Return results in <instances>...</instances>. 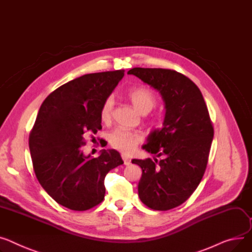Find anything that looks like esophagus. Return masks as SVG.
<instances>
[{
	"label": "esophagus",
	"instance_id": "34e87169",
	"mask_svg": "<svg viewBox=\"0 0 252 252\" xmlns=\"http://www.w3.org/2000/svg\"><path fill=\"white\" fill-rule=\"evenodd\" d=\"M122 158H123V160H124V163H125V165L126 166H128L129 164H130V160H129V158H127L126 155H122Z\"/></svg>",
	"mask_w": 252,
	"mask_h": 252
}]
</instances>
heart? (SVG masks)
<instances>
[{"label":"heart","mask_w":252,"mask_h":252,"mask_svg":"<svg viewBox=\"0 0 252 252\" xmlns=\"http://www.w3.org/2000/svg\"><path fill=\"white\" fill-rule=\"evenodd\" d=\"M127 97L131 104L142 114L150 112L156 105V97L154 93L145 87H135L128 90ZM114 107V99L112 96L107 97L100 109V117L103 122L111 119ZM142 133L136 130H128L125 128H116L109 135L110 145L122 151L125 154H130L136 150L137 146L142 143Z\"/></svg>","instance_id":"heart-1"}]
</instances>
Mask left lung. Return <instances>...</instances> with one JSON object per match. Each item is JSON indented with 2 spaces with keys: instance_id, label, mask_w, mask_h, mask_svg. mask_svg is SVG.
<instances>
[{
  "instance_id": "1",
  "label": "left lung",
  "mask_w": 252,
  "mask_h": 252,
  "mask_svg": "<svg viewBox=\"0 0 252 252\" xmlns=\"http://www.w3.org/2000/svg\"><path fill=\"white\" fill-rule=\"evenodd\" d=\"M127 74L156 89L166 109L163 127L143 146L163 159L131 160L143 171L139 196L150 209L171 210L186 202L204 176L214 137L209 111L195 84L176 71L133 68Z\"/></svg>"
}]
</instances>
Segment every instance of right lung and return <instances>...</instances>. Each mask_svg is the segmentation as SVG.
Wrapping results in <instances>:
<instances>
[{"label":"right lung","mask_w":252,"mask_h":252,"mask_svg":"<svg viewBox=\"0 0 252 252\" xmlns=\"http://www.w3.org/2000/svg\"><path fill=\"white\" fill-rule=\"evenodd\" d=\"M124 76L125 70L81 76L50 93L39 108L29 135L33 169L43 189L70 210L101 203L106 174L124 164L113 149L97 158L83 153L85 139L102 128L100 109Z\"/></svg>","instance_id":"add662e5"}]
</instances>
